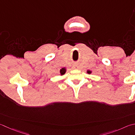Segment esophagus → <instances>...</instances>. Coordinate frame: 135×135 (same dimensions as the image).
I'll return each mask as SVG.
<instances>
[{"mask_svg":"<svg viewBox=\"0 0 135 135\" xmlns=\"http://www.w3.org/2000/svg\"><path fill=\"white\" fill-rule=\"evenodd\" d=\"M73 67H74V68H75V69H78V68H79V66H78V64H74V65H73Z\"/></svg>","mask_w":135,"mask_h":135,"instance_id":"1","label":"esophagus"}]
</instances>
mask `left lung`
<instances>
[{
  "mask_svg": "<svg viewBox=\"0 0 135 135\" xmlns=\"http://www.w3.org/2000/svg\"><path fill=\"white\" fill-rule=\"evenodd\" d=\"M87 73H89V74H90V73H91V71H88Z\"/></svg>",
  "mask_w": 135,
  "mask_h": 135,
  "instance_id": "left-lung-1",
  "label": "left lung"
}]
</instances>
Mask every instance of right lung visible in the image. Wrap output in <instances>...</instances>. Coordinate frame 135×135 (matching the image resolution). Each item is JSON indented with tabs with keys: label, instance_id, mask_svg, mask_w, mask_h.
Wrapping results in <instances>:
<instances>
[{
	"label": "right lung",
	"instance_id": "right-lung-1",
	"mask_svg": "<svg viewBox=\"0 0 135 135\" xmlns=\"http://www.w3.org/2000/svg\"><path fill=\"white\" fill-rule=\"evenodd\" d=\"M65 73V68H62V69L60 70V73H61V75L64 74Z\"/></svg>",
	"mask_w": 135,
	"mask_h": 135
}]
</instances>
